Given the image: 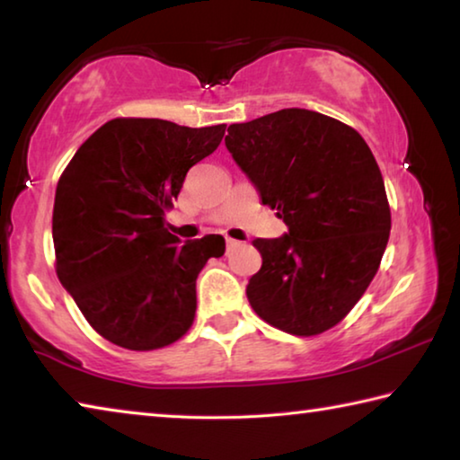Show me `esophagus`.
I'll return each instance as SVG.
<instances>
[{"label":"esophagus","mask_w":460,"mask_h":460,"mask_svg":"<svg viewBox=\"0 0 460 460\" xmlns=\"http://www.w3.org/2000/svg\"><path fill=\"white\" fill-rule=\"evenodd\" d=\"M239 245V241L237 239H231V237H227V247L231 249V247H237Z\"/></svg>","instance_id":"34e87169"}]
</instances>
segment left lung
Returning <instances> with one entry per match:
<instances>
[{
    "instance_id": "left-lung-1",
    "label": "left lung",
    "mask_w": 460,
    "mask_h": 460,
    "mask_svg": "<svg viewBox=\"0 0 460 460\" xmlns=\"http://www.w3.org/2000/svg\"><path fill=\"white\" fill-rule=\"evenodd\" d=\"M225 146L288 231L253 239L261 268L247 300L276 329L310 337L347 316L385 252L384 178L353 128L308 109L233 123Z\"/></svg>"
}]
</instances>
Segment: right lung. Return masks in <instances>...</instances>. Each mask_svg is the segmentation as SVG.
I'll use <instances>...</instances> for the list:
<instances>
[{
    "label": "right lung",
    "instance_id": "obj_1",
    "mask_svg": "<svg viewBox=\"0 0 460 460\" xmlns=\"http://www.w3.org/2000/svg\"><path fill=\"white\" fill-rule=\"evenodd\" d=\"M225 123L111 119L73 155L52 211L57 274L101 337L131 351L166 347L190 329L197 278L225 239L182 241L166 208L186 172L211 155Z\"/></svg>",
    "mask_w": 460,
    "mask_h": 460
}]
</instances>
